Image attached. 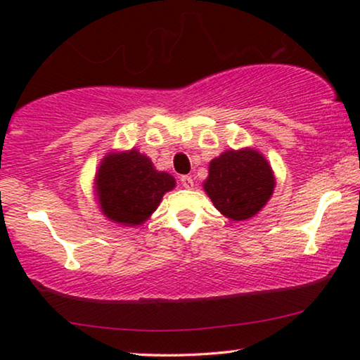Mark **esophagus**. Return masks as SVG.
<instances>
[{
	"label": "esophagus",
	"instance_id": "esophagus-1",
	"mask_svg": "<svg viewBox=\"0 0 360 360\" xmlns=\"http://www.w3.org/2000/svg\"><path fill=\"white\" fill-rule=\"evenodd\" d=\"M180 181H181V185H184L185 188H188V190L193 188V185H195V181H193V179H191L190 175H184L180 179Z\"/></svg>",
	"mask_w": 360,
	"mask_h": 360
}]
</instances>
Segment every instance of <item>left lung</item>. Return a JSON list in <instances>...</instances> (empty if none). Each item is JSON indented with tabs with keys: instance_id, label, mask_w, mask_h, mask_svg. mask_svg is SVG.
Masks as SVG:
<instances>
[{
	"instance_id": "obj_1",
	"label": "left lung",
	"mask_w": 360,
	"mask_h": 360,
	"mask_svg": "<svg viewBox=\"0 0 360 360\" xmlns=\"http://www.w3.org/2000/svg\"><path fill=\"white\" fill-rule=\"evenodd\" d=\"M275 175L267 159L252 147L224 150L210 162L203 190L214 208L233 221L254 218L272 198Z\"/></svg>"
}]
</instances>
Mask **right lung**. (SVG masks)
Instances as JSON below:
<instances>
[{"label": "right lung", "mask_w": 360, "mask_h": 360, "mask_svg": "<svg viewBox=\"0 0 360 360\" xmlns=\"http://www.w3.org/2000/svg\"><path fill=\"white\" fill-rule=\"evenodd\" d=\"M175 179L157 170L152 160L137 149L108 152L95 175V196L100 211L121 226L144 224L159 208Z\"/></svg>", "instance_id": "1"}]
</instances>
